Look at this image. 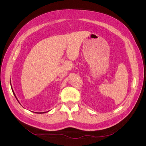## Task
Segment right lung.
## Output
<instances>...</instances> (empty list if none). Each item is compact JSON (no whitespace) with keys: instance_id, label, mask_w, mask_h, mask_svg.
Returning a JSON list of instances; mask_svg holds the SVG:
<instances>
[{"instance_id":"1","label":"right lung","mask_w":146,"mask_h":146,"mask_svg":"<svg viewBox=\"0 0 146 146\" xmlns=\"http://www.w3.org/2000/svg\"><path fill=\"white\" fill-rule=\"evenodd\" d=\"M12 91H13V94H14V95H15V98H16V96H15V92H14V91H13V89H12Z\"/></svg>"}]
</instances>
